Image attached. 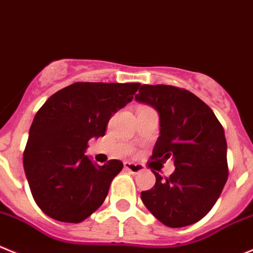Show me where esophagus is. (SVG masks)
<instances>
[{"label":"esophagus","instance_id":"1","mask_svg":"<svg viewBox=\"0 0 253 253\" xmlns=\"http://www.w3.org/2000/svg\"><path fill=\"white\" fill-rule=\"evenodd\" d=\"M124 166H125V169H126V171L131 172V173H133V174L140 173L141 171H143V167L141 166V165L132 164V162H128V161L125 162Z\"/></svg>","mask_w":253,"mask_h":253}]
</instances>
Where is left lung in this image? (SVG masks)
<instances>
[{"instance_id":"8db88e82","label":"left lung","mask_w":253,"mask_h":253,"mask_svg":"<svg viewBox=\"0 0 253 253\" xmlns=\"http://www.w3.org/2000/svg\"><path fill=\"white\" fill-rule=\"evenodd\" d=\"M136 101L159 111L160 137L152 160L174 161V172L142 191L148 211L167 227L192 225L204 218L222 192L228 178L225 131L213 111L180 87L142 84Z\"/></svg>"}]
</instances>
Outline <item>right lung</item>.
I'll list each match as a JSON object with an SVG mask.
<instances>
[{"mask_svg": "<svg viewBox=\"0 0 253 253\" xmlns=\"http://www.w3.org/2000/svg\"><path fill=\"white\" fill-rule=\"evenodd\" d=\"M140 84L76 82L53 93L37 111L23 151V169L35 202L61 222L79 223L105 201L124 169L119 160L103 166L84 155L92 137L105 136L120 108Z\"/></svg>", "mask_w": 253, "mask_h": 253, "instance_id": "1", "label": "right lung"}]
</instances>
